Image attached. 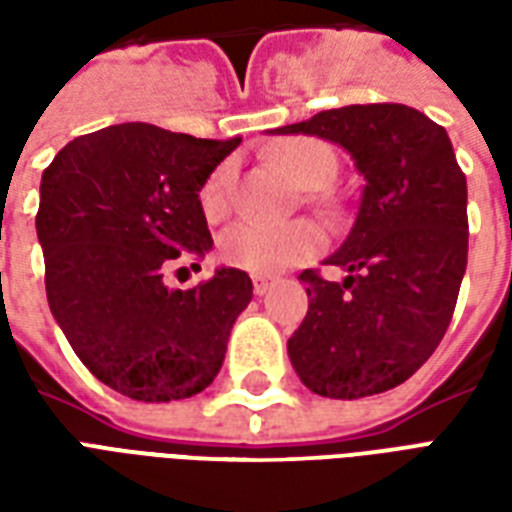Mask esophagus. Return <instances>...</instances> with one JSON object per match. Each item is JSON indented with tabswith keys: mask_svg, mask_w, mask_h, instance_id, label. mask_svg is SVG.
I'll return each mask as SVG.
<instances>
[{
	"mask_svg": "<svg viewBox=\"0 0 512 512\" xmlns=\"http://www.w3.org/2000/svg\"><path fill=\"white\" fill-rule=\"evenodd\" d=\"M268 290H271V279L255 277V296H266Z\"/></svg>",
	"mask_w": 512,
	"mask_h": 512,
	"instance_id": "obj_1",
	"label": "esophagus"
}]
</instances>
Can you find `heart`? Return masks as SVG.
<instances>
[{
    "label": "heart",
    "mask_w": 512,
    "mask_h": 512,
    "mask_svg": "<svg viewBox=\"0 0 512 512\" xmlns=\"http://www.w3.org/2000/svg\"><path fill=\"white\" fill-rule=\"evenodd\" d=\"M274 161L285 169L290 180L307 191L326 189L337 175V156L334 150L321 139L299 136L290 139L274 153ZM233 180L235 167L224 161L213 169L211 178L205 180L200 191V202L205 216L211 222H219L230 213V200H233ZM326 244L318 224L299 219L288 224H268V222H241L230 227L219 241L224 263L235 268H244L249 274H279L290 266L307 263L318 255Z\"/></svg>",
    "instance_id": "heart-1"
}]
</instances>
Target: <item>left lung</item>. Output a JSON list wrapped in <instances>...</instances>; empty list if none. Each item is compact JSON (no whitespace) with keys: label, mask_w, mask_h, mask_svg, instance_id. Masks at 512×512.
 Listing matches in <instances>:
<instances>
[{"label":"left lung","mask_w":512,"mask_h":512,"mask_svg":"<svg viewBox=\"0 0 512 512\" xmlns=\"http://www.w3.org/2000/svg\"><path fill=\"white\" fill-rule=\"evenodd\" d=\"M274 134L329 139L365 175L354 227L326 260L348 277L301 271L310 310L288 340L293 370L334 400L395 389L441 343L466 271V175L450 136L403 104L329 109Z\"/></svg>","instance_id":"8db88e82"}]
</instances>
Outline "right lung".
I'll return each instance as SVG.
<instances>
[{
    "label": "right lung",
    "instance_id": "add662e5",
    "mask_svg": "<svg viewBox=\"0 0 512 512\" xmlns=\"http://www.w3.org/2000/svg\"><path fill=\"white\" fill-rule=\"evenodd\" d=\"M238 145L123 123L76 136L43 172L35 227L51 315L120 395L183 400L222 367L249 274L219 268L191 290H169L164 274L213 246L200 191Z\"/></svg>",
    "mask_w": 512,
    "mask_h": 512
}]
</instances>
